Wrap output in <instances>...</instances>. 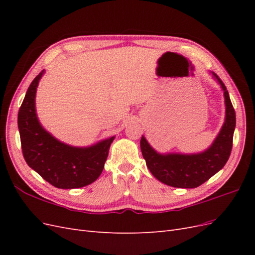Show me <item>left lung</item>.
I'll list each match as a JSON object with an SVG mask.
<instances>
[{"instance_id": "left-lung-1", "label": "left lung", "mask_w": 255, "mask_h": 255, "mask_svg": "<svg viewBox=\"0 0 255 255\" xmlns=\"http://www.w3.org/2000/svg\"><path fill=\"white\" fill-rule=\"evenodd\" d=\"M225 91L226 121L214 143L199 154H158L142 136L140 149L146 167L158 181L177 188H196L227 164L233 146L236 116L229 92L219 76L213 73Z\"/></svg>"}]
</instances>
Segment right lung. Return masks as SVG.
<instances>
[{
    "label": "right lung",
    "mask_w": 255,
    "mask_h": 255,
    "mask_svg": "<svg viewBox=\"0 0 255 255\" xmlns=\"http://www.w3.org/2000/svg\"><path fill=\"white\" fill-rule=\"evenodd\" d=\"M44 70L30 83L18 114L21 148L27 165L53 186L72 189L87 186L102 173L115 136L88 148L58 141L37 119L35 95Z\"/></svg>",
    "instance_id": "add662e5"
}]
</instances>
